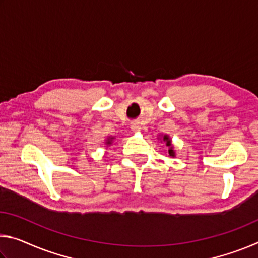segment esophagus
<instances>
[{
    "label": "esophagus",
    "mask_w": 258,
    "mask_h": 258,
    "mask_svg": "<svg viewBox=\"0 0 258 258\" xmlns=\"http://www.w3.org/2000/svg\"><path fill=\"white\" fill-rule=\"evenodd\" d=\"M131 128H132L133 132H139V131H141V125H140L139 121H134V123L131 125Z\"/></svg>",
    "instance_id": "1"
}]
</instances>
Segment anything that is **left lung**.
Returning a JSON list of instances; mask_svg holds the SVG:
<instances>
[{"label":"left lung","mask_w":258,"mask_h":258,"mask_svg":"<svg viewBox=\"0 0 258 258\" xmlns=\"http://www.w3.org/2000/svg\"><path fill=\"white\" fill-rule=\"evenodd\" d=\"M163 140H164V142H166V146L169 147V149H168V155L171 156V157H175V151L173 150L172 141H171V139H169L168 135H164V137H163Z\"/></svg>","instance_id":"8db88e82"}]
</instances>
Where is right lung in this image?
Returning a JSON list of instances; mask_svg holds the SVG:
<instances>
[{"label":"right lung","instance_id":"obj_1","mask_svg":"<svg viewBox=\"0 0 258 258\" xmlns=\"http://www.w3.org/2000/svg\"><path fill=\"white\" fill-rule=\"evenodd\" d=\"M112 137H109L108 139H107V141H106V145H111V141H112Z\"/></svg>","mask_w":258,"mask_h":258}]
</instances>
